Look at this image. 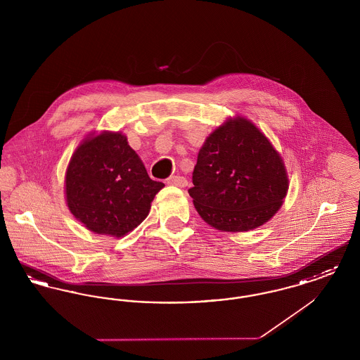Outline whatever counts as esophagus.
Wrapping results in <instances>:
<instances>
[{
	"label": "esophagus",
	"instance_id": "1",
	"mask_svg": "<svg viewBox=\"0 0 360 360\" xmlns=\"http://www.w3.org/2000/svg\"><path fill=\"white\" fill-rule=\"evenodd\" d=\"M167 184L172 185V186H178V188H185L188 185V179L182 175H172L167 179Z\"/></svg>",
	"mask_w": 360,
	"mask_h": 360
}]
</instances>
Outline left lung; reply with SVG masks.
I'll use <instances>...</instances> for the list:
<instances>
[{
  "label": "left lung",
  "instance_id": "1",
  "mask_svg": "<svg viewBox=\"0 0 360 360\" xmlns=\"http://www.w3.org/2000/svg\"><path fill=\"white\" fill-rule=\"evenodd\" d=\"M193 185L188 194L205 223L223 232H245L279 210L289 179L269 139L238 116L206 137Z\"/></svg>",
  "mask_w": 360,
  "mask_h": 360
}]
</instances>
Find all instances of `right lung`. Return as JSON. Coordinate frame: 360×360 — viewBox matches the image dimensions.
Masks as SVG:
<instances>
[{
  "label": "right lung",
  "mask_w": 360,
  "mask_h": 360,
  "mask_svg": "<svg viewBox=\"0 0 360 360\" xmlns=\"http://www.w3.org/2000/svg\"><path fill=\"white\" fill-rule=\"evenodd\" d=\"M66 202L91 232L121 238L148 216L165 184L153 181L120 132L86 137L66 172Z\"/></svg>",
  "instance_id": "right-lung-1"
}]
</instances>
